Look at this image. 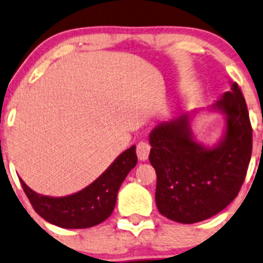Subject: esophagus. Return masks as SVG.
Here are the masks:
<instances>
[{"mask_svg": "<svg viewBox=\"0 0 263 263\" xmlns=\"http://www.w3.org/2000/svg\"><path fill=\"white\" fill-rule=\"evenodd\" d=\"M136 152H137V156L139 160H147L149 152H151V144L145 141H141L137 144Z\"/></svg>", "mask_w": 263, "mask_h": 263, "instance_id": "1", "label": "esophagus"}]
</instances>
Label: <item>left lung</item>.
Masks as SVG:
<instances>
[{
    "label": "left lung",
    "instance_id": "1",
    "mask_svg": "<svg viewBox=\"0 0 263 263\" xmlns=\"http://www.w3.org/2000/svg\"><path fill=\"white\" fill-rule=\"evenodd\" d=\"M227 115L223 141L206 149L192 138L188 116L158 125L149 161L156 172L155 202L168 220L195 223L218 214L244 183L252 151V127L237 82L215 104Z\"/></svg>",
    "mask_w": 263,
    "mask_h": 263
}]
</instances>
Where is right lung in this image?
I'll return each mask as SVG.
<instances>
[{
    "instance_id": "add662e5",
    "label": "right lung",
    "mask_w": 263,
    "mask_h": 263,
    "mask_svg": "<svg viewBox=\"0 0 263 263\" xmlns=\"http://www.w3.org/2000/svg\"><path fill=\"white\" fill-rule=\"evenodd\" d=\"M136 164V147L132 145L92 184L64 198L40 195L22 179L21 183L34 210L49 223L62 228H88L102 223L111 215L119 188Z\"/></svg>"
}]
</instances>
